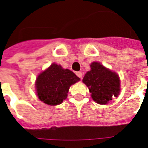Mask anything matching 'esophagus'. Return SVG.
Segmentation results:
<instances>
[{
  "mask_svg": "<svg viewBox=\"0 0 148 148\" xmlns=\"http://www.w3.org/2000/svg\"><path fill=\"white\" fill-rule=\"evenodd\" d=\"M76 75H77L78 77H79L81 79H82V73H81V72H76Z\"/></svg>",
  "mask_w": 148,
  "mask_h": 148,
  "instance_id": "1",
  "label": "esophagus"
}]
</instances>
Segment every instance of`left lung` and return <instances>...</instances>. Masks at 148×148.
<instances>
[{"label": "left lung", "instance_id": "1", "mask_svg": "<svg viewBox=\"0 0 148 148\" xmlns=\"http://www.w3.org/2000/svg\"><path fill=\"white\" fill-rule=\"evenodd\" d=\"M90 67L91 70L87 72L82 82L88 86L94 101L106 104L120 92L119 77L99 62H92Z\"/></svg>", "mask_w": 148, "mask_h": 148}]
</instances>
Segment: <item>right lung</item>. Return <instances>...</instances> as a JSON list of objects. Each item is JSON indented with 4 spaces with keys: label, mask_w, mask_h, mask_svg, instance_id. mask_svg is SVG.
I'll return each instance as SVG.
<instances>
[{
    "label": "right lung",
    "mask_w": 148,
    "mask_h": 148,
    "mask_svg": "<svg viewBox=\"0 0 148 148\" xmlns=\"http://www.w3.org/2000/svg\"><path fill=\"white\" fill-rule=\"evenodd\" d=\"M79 81V78L69 69L53 63L42 73L36 79V90L41 101L56 106L66 99L71 85Z\"/></svg>",
    "instance_id": "add662e5"
}]
</instances>
